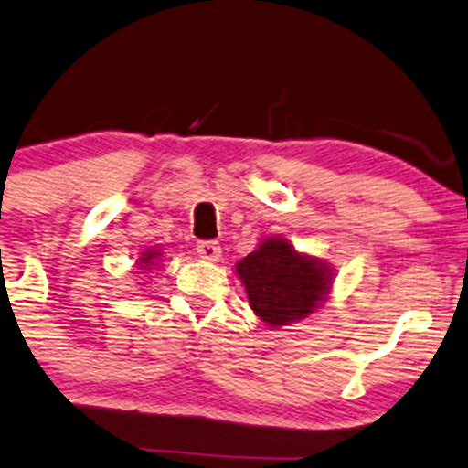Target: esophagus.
I'll list each match as a JSON object with an SVG mask.
<instances>
[{
    "label": "esophagus",
    "instance_id": "obj_1",
    "mask_svg": "<svg viewBox=\"0 0 468 468\" xmlns=\"http://www.w3.org/2000/svg\"><path fill=\"white\" fill-rule=\"evenodd\" d=\"M196 252H198L202 259H207V261H218L219 255H222V250H219L216 241H198V244H196Z\"/></svg>",
    "mask_w": 468,
    "mask_h": 468
}]
</instances>
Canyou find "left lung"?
Instances as JSON below:
<instances>
[{"label":"left lung","mask_w":468,"mask_h":468,"mask_svg":"<svg viewBox=\"0 0 468 468\" xmlns=\"http://www.w3.org/2000/svg\"><path fill=\"white\" fill-rule=\"evenodd\" d=\"M252 312L263 323L285 326L309 316L331 288V268L298 255L285 239H266L238 263Z\"/></svg>","instance_id":"8db88e82"}]
</instances>
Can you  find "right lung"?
<instances>
[{"mask_svg": "<svg viewBox=\"0 0 468 468\" xmlns=\"http://www.w3.org/2000/svg\"><path fill=\"white\" fill-rule=\"evenodd\" d=\"M159 255V252H152V250H148V252H144V257L139 259V261L142 263H145V266H148V263H152V257H156Z\"/></svg>", "mask_w": 468, "mask_h": 468, "instance_id": "right-lung-1", "label": "right lung"}]
</instances>
